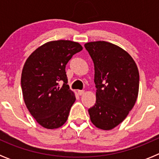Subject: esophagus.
<instances>
[{"label": "esophagus", "instance_id": "34e87169", "mask_svg": "<svg viewBox=\"0 0 159 159\" xmlns=\"http://www.w3.org/2000/svg\"><path fill=\"white\" fill-rule=\"evenodd\" d=\"M84 90H79L78 91V94L80 95H84Z\"/></svg>", "mask_w": 159, "mask_h": 159}]
</instances>
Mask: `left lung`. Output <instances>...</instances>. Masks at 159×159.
I'll return each instance as SVG.
<instances>
[{"mask_svg": "<svg viewBox=\"0 0 159 159\" xmlns=\"http://www.w3.org/2000/svg\"><path fill=\"white\" fill-rule=\"evenodd\" d=\"M95 67L96 101L88 109L95 127L109 130L126 119L137 100L139 73L134 60L119 46L106 41L84 44Z\"/></svg>", "mask_w": 159, "mask_h": 159, "instance_id": "obj_1", "label": "left lung"}]
</instances>
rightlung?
Instances as JSON below:
<instances>
[{"instance_id":"obj_1","label":"right lung","mask_w":159,"mask_h":159,"mask_svg":"<svg viewBox=\"0 0 159 159\" xmlns=\"http://www.w3.org/2000/svg\"><path fill=\"white\" fill-rule=\"evenodd\" d=\"M82 49L77 42L53 40L36 48L25 61L21 73L24 101L44 128H59L67 121L75 96L67 84L65 67ZM60 82H64L62 87Z\"/></svg>"}]
</instances>
